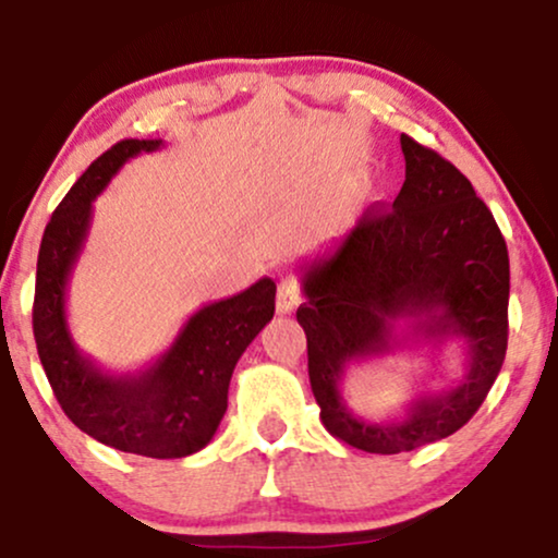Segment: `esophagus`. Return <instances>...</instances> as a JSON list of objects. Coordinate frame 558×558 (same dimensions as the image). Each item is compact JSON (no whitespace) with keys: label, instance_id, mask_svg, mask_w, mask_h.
Here are the masks:
<instances>
[{"label":"esophagus","instance_id":"esophagus-1","mask_svg":"<svg viewBox=\"0 0 558 558\" xmlns=\"http://www.w3.org/2000/svg\"><path fill=\"white\" fill-rule=\"evenodd\" d=\"M299 304H301L299 280L293 278V275H288V278L280 280V286H278V301H275V306H278V315H291Z\"/></svg>","mask_w":558,"mask_h":558}]
</instances>
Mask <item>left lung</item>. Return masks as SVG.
<instances>
[{
	"label": "left lung",
	"instance_id": "left-lung-1",
	"mask_svg": "<svg viewBox=\"0 0 558 558\" xmlns=\"http://www.w3.org/2000/svg\"><path fill=\"white\" fill-rule=\"evenodd\" d=\"M407 159L393 209H369L356 228L301 265L312 393L319 420L343 444L401 453L464 427L496 383L509 338V252L490 209L438 151L401 136ZM407 318L403 337L395 325ZM465 343V377L426 391L390 423L356 418L340 383L351 363L403 340Z\"/></svg>",
	"mask_w": 558,
	"mask_h": 558
}]
</instances>
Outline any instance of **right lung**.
Wrapping results in <instances>:
<instances>
[{
	"mask_svg": "<svg viewBox=\"0 0 558 558\" xmlns=\"http://www.w3.org/2000/svg\"><path fill=\"white\" fill-rule=\"evenodd\" d=\"M159 146L162 138L114 144L54 209L38 248L34 338L49 386L75 427L118 451L181 459L215 438L235 364L275 315V283L262 278L239 296L202 306L185 319L170 349L136 373H107L75 345L68 328V283L92 228L94 198L128 159Z\"/></svg>",
	"mask_w": 558,
	"mask_h": 558,
	"instance_id": "obj_1",
	"label": "right lung"
}]
</instances>
